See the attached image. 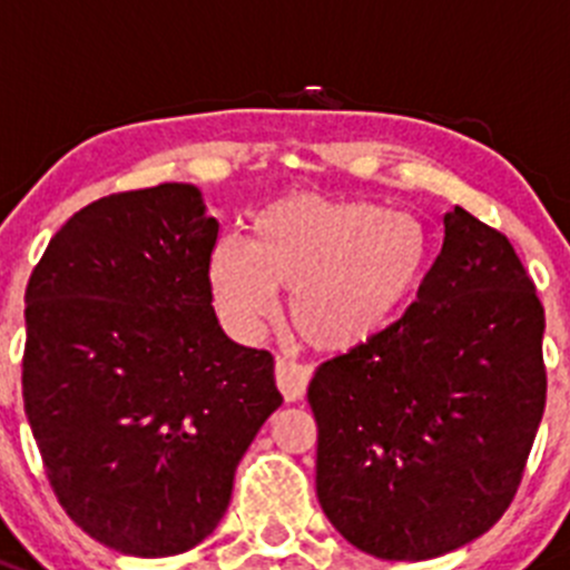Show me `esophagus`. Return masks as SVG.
<instances>
[{
	"mask_svg": "<svg viewBox=\"0 0 570 570\" xmlns=\"http://www.w3.org/2000/svg\"><path fill=\"white\" fill-rule=\"evenodd\" d=\"M308 379H312V370L306 364L278 356V362H275V381H278V390L286 401H301L306 395Z\"/></svg>",
	"mask_w": 570,
	"mask_h": 570,
	"instance_id": "obj_1",
	"label": "esophagus"
}]
</instances>
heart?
Listing matches in <instances>:
<instances>
[{
	"instance_id": "1",
	"label": "heart",
	"mask_w": 570,
	"mask_h": 570,
	"mask_svg": "<svg viewBox=\"0 0 570 570\" xmlns=\"http://www.w3.org/2000/svg\"><path fill=\"white\" fill-rule=\"evenodd\" d=\"M425 267L429 236L412 214L295 195L253 219L250 245L217 242L208 275L219 312L245 334L278 317L281 289L292 292V325L306 345L351 353L401 317Z\"/></svg>"
}]
</instances>
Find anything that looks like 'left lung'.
Returning a JSON list of instances; mask_svg holds the SVG:
<instances>
[{
	"label": "left lung",
	"instance_id": "8db88e82",
	"mask_svg": "<svg viewBox=\"0 0 570 570\" xmlns=\"http://www.w3.org/2000/svg\"><path fill=\"white\" fill-rule=\"evenodd\" d=\"M417 301L308 384L317 499L379 560L420 562L488 532L546 409V314L501 230L456 206Z\"/></svg>",
	"mask_w": 570,
	"mask_h": 570
}]
</instances>
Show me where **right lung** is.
Segmentation results:
<instances>
[{"label":"right lung","instance_id":"right-lung-1","mask_svg":"<svg viewBox=\"0 0 570 570\" xmlns=\"http://www.w3.org/2000/svg\"><path fill=\"white\" fill-rule=\"evenodd\" d=\"M217 234L197 186L119 191L49 239L27 284L32 438L66 515L121 554L206 540L284 403L273 353L234 342L214 314Z\"/></svg>","mask_w":570,"mask_h":570}]
</instances>
